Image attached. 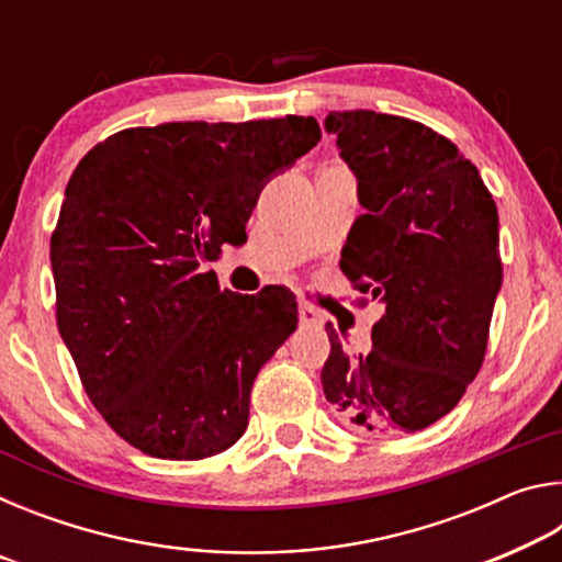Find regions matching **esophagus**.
Returning <instances> with one entry per match:
<instances>
[{"label": "esophagus", "mask_w": 562, "mask_h": 562, "mask_svg": "<svg viewBox=\"0 0 562 562\" xmlns=\"http://www.w3.org/2000/svg\"><path fill=\"white\" fill-rule=\"evenodd\" d=\"M300 322H302V325H310V327H319L322 322H325V315H322L315 304L300 302Z\"/></svg>", "instance_id": "esophagus-1"}]
</instances>
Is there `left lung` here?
<instances>
[{
	"mask_svg": "<svg viewBox=\"0 0 562 562\" xmlns=\"http://www.w3.org/2000/svg\"><path fill=\"white\" fill-rule=\"evenodd\" d=\"M364 215L339 268L367 307L384 304L369 355H349L335 327L322 389L337 418L372 436L414 434L461 402L488 347L501 290L498 211L449 138L374 111L329 113Z\"/></svg>",
	"mask_w": 562,
	"mask_h": 562,
	"instance_id": "obj_1",
	"label": "left lung"
}]
</instances>
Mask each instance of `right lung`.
Masks as SVG:
<instances>
[{"instance_id":"1","label":"right lung","mask_w":562,"mask_h":562,"mask_svg":"<svg viewBox=\"0 0 562 562\" xmlns=\"http://www.w3.org/2000/svg\"><path fill=\"white\" fill-rule=\"evenodd\" d=\"M312 116L113 133L66 186L52 233L56 325L91 404L133 449L198 461L240 439L255 376L297 327L288 288L213 270L272 176L315 148Z\"/></svg>"}]
</instances>
